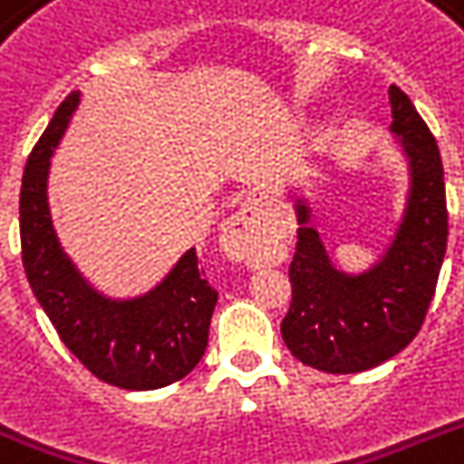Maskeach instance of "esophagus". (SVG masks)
Here are the masks:
<instances>
[{
	"instance_id": "34e87169",
	"label": "esophagus",
	"mask_w": 464,
	"mask_h": 464,
	"mask_svg": "<svg viewBox=\"0 0 464 464\" xmlns=\"http://www.w3.org/2000/svg\"><path fill=\"white\" fill-rule=\"evenodd\" d=\"M221 246L231 260L255 262L262 260V250H265V226H262L260 204L250 199L226 221L224 231H221Z\"/></svg>"
}]
</instances>
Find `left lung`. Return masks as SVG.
<instances>
[{
	"mask_svg": "<svg viewBox=\"0 0 464 464\" xmlns=\"http://www.w3.org/2000/svg\"><path fill=\"white\" fill-rule=\"evenodd\" d=\"M392 144L407 168V192L388 246L363 269L332 262L304 197L294 199L298 243L291 260V308L284 344L324 373H361L390 361L417 337L446 257L443 163L433 134L397 86L388 89Z\"/></svg>",
	"mask_w": 464,
	"mask_h": 464,
	"instance_id": "left-lung-1",
	"label": "left lung"
}]
</instances>
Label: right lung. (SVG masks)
<instances>
[{"label": "right lung", "mask_w": 464, "mask_h": 464, "mask_svg": "<svg viewBox=\"0 0 464 464\" xmlns=\"http://www.w3.org/2000/svg\"><path fill=\"white\" fill-rule=\"evenodd\" d=\"M79 103L82 91L64 98L25 163L18 202L25 276L64 346L96 378L122 390L166 388L204 356L218 294L204 279L195 247L134 296H111L76 267L54 228L47 188L54 149Z\"/></svg>", "instance_id": "1"}]
</instances>
